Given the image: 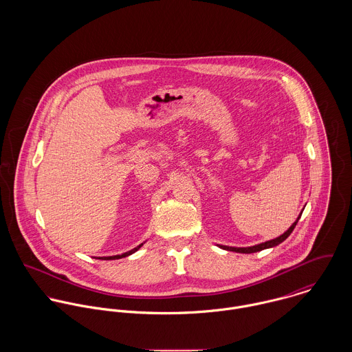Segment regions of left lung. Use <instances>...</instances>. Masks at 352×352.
Instances as JSON below:
<instances>
[{
	"mask_svg": "<svg viewBox=\"0 0 352 352\" xmlns=\"http://www.w3.org/2000/svg\"><path fill=\"white\" fill-rule=\"evenodd\" d=\"M303 211V210H302ZM301 211V214H302ZM301 214L298 215V218L296 219V222L283 233V234H280L279 237H276V239H274V240H270V241H265V243H260V244H257V245H253V247H245V248H237V247H228V245H218L219 248H222V250H225V251H232V252H237V253H254V252L263 251V250H268V248H272V247H276V245H279L280 243H283L290 234H292V232L294 230V228H296V225H297V222H298V219L301 218Z\"/></svg>",
	"mask_w": 352,
	"mask_h": 352,
	"instance_id": "1",
	"label": "left lung"
}]
</instances>
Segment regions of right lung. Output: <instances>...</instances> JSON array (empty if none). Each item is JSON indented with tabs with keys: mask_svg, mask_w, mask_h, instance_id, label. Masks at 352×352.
Returning a JSON list of instances; mask_svg holds the SVG:
<instances>
[{
	"mask_svg": "<svg viewBox=\"0 0 352 352\" xmlns=\"http://www.w3.org/2000/svg\"><path fill=\"white\" fill-rule=\"evenodd\" d=\"M145 243H142V244H140L138 247H135L134 250H131V251L124 252V253H122V254H115V256H104V257H96V258H100V260H116V258H123V257H127V256H130V254H133L134 252L138 251L142 245H144Z\"/></svg>",
	"mask_w": 352,
	"mask_h": 352,
	"instance_id": "obj_1",
	"label": "right lung"
}]
</instances>
